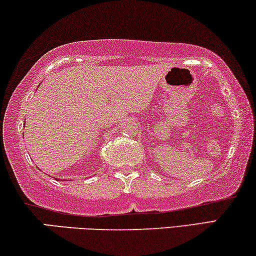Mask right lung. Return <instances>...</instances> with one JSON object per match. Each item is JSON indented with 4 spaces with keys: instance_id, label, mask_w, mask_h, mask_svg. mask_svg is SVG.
<instances>
[{
    "instance_id": "1",
    "label": "right lung",
    "mask_w": 256,
    "mask_h": 256,
    "mask_svg": "<svg viewBox=\"0 0 256 256\" xmlns=\"http://www.w3.org/2000/svg\"><path fill=\"white\" fill-rule=\"evenodd\" d=\"M56 180H58V178H56Z\"/></svg>"
}]
</instances>
